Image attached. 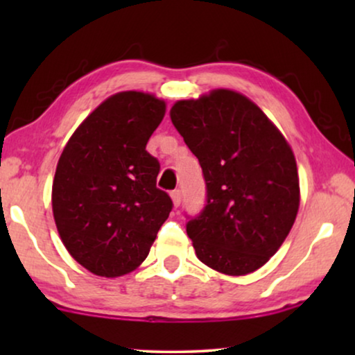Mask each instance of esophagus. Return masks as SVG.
<instances>
[{
	"instance_id": "obj_1",
	"label": "esophagus",
	"mask_w": 355,
	"mask_h": 355,
	"mask_svg": "<svg viewBox=\"0 0 355 355\" xmlns=\"http://www.w3.org/2000/svg\"><path fill=\"white\" fill-rule=\"evenodd\" d=\"M181 197H182V193H181V191H179V189H176V191L171 192L173 203H174V207H176V208L181 205Z\"/></svg>"
}]
</instances>
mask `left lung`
<instances>
[{
    "label": "left lung",
    "instance_id": "left-lung-1",
    "mask_svg": "<svg viewBox=\"0 0 355 355\" xmlns=\"http://www.w3.org/2000/svg\"><path fill=\"white\" fill-rule=\"evenodd\" d=\"M169 114L207 184L205 207L186 225L198 260L231 276L259 270L288 237L299 210L289 144L254 101L232 90L181 100Z\"/></svg>",
    "mask_w": 355,
    "mask_h": 355
}]
</instances>
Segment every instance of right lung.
Listing matches in <instances>:
<instances>
[{
  "instance_id": "right-lung-1",
  "label": "right lung",
  "mask_w": 355,
  "mask_h": 355,
  "mask_svg": "<svg viewBox=\"0 0 355 355\" xmlns=\"http://www.w3.org/2000/svg\"><path fill=\"white\" fill-rule=\"evenodd\" d=\"M166 105L144 92H119L76 129L53 181V216L72 259L116 278L147 259L173 200L157 187L158 159L145 147Z\"/></svg>"
}]
</instances>
